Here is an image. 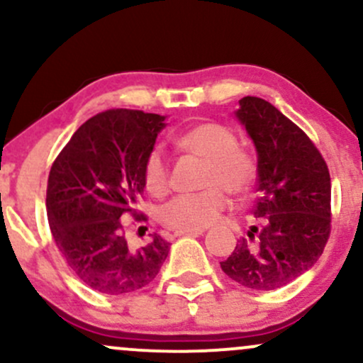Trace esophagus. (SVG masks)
Wrapping results in <instances>:
<instances>
[{
    "mask_svg": "<svg viewBox=\"0 0 363 363\" xmlns=\"http://www.w3.org/2000/svg\"><path fill=\"white\" fill-rule=\"evenodd\" d=\"M205 230H177L174 232V235L181 237V235H201Z\"/></svg>",
    "mask_w": 363,
    "mask_h": 363,
    "instance_id": "34e87169",
    "label": "esophagus"
}]
</instances>
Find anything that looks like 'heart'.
<instances>
[{
  "instance_id": "1",
  "label": "heart",
  "mask_w": 363,
  "mask_h": 363,
  "mask_svg": "<svg viewBox=\"0 0 363 363\" xmlns=\"http://www.w3.org/2000/svg\"><path fill=\"white\" fill-rule=\"evenodd\" d=\"M179 148L208 162L203 176L206 189L176 196L160 210V222L172 230H201L210 227L230 205L232 194L245 196L257 179V162L251 153L239 148V140L230 128L218 123H201L187 128L177 136ZM145 186L152 194L167 193L170 170L162 150H152L143 167Z\"/></svg>"
}]
</instances>
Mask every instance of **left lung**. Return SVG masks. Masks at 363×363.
<instances>
[{"instance_id": "left-lung-1", "label": "left lung", "mask_w": 363, "mask_h": 363, "mask_svg": "<svg viewBox=\"0 0 363 363\" xmlns=\"http://www.w3.org/2000/svg\"><path fill=\"white\" fill-rule=\"evenodd\" d=\"M237 119L257 152L259 227L237 240L220 262L228 278L252 290H277L297 280L323 254L331 234V179L309 136L259 97L239 101Z\"/></svg>"}]
</instances>
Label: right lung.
<instances>
[{
	"label": "right lung",
	"instance_id": "add662e5",
	"mask_svg": "<svg viewBox=\"0 0 363 363\" xmlns=\"http://www.w3.org/2000/svg\"><path fill=\"white\" fill-rule=\"evenodd\" d=\"M165 118L111 109L74 131L48 179L49 227L66 264L90 289L124 295L145 289L160 272L170 244L153 234L133 247L124 218L143 193V167Z\"/></svg>",
	"mask_w": 363,
	"mask_h": 363
}]
</instances>
